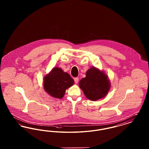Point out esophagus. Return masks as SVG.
Here are the masks:
<instances>
[{
    "mask_svg": "<svg viewBox=\"0 0 149 149\" xmlns=\"http://www.w3.org/2000/svg\"><path fill=\"white\" fill-rule=\"evenodd\" d=\"M78 81H79V78H74V81H75V83H76V84H77V83H78Z\"/></svg>",
    "mask_w": 149,
    "mask_h": 149,
    "instance_id": "obj_1",
    "label": "esophagus"
}]
</instances>
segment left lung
Masks as SVG:
<instances>
[{
	"instance_id": "8db88e82",
	"label": "left lung",
	"mask_w": 149,
	"mask_h": 149,
	"mask_svg": "<svg viewBox=\"0 0 149 149\" xmlns=\"http://www.w3.org/2000/svg\"><path fill=\"white\" fill-rule=\"evenodd\" d=\"M79 85L85 97L94 101L104 98L111 88L107 75L95 67L87 70L85 78L81 79Z\"/></svg>"
}]
</instances>
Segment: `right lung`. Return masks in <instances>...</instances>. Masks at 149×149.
Returning a JSON list of instances; mask_svg holds the SVG:
<instances>
[{
	"mask_svg": "<svg viewBox=\"0 0 149 149\" xmlns=\"http://www.w3.org/2000/svg\"><path fill=\"white\" fill-rule=\"evenodd\" d=\"M74 81L70 75L59 68H54L44 77L43 88L51 97L61 99L66 90L74 84Z\"/></svg>",
	"mask_w": 149,
	"mask_h": 149,
	"instance_id": "right-lung-1",
	"label": "right lung"
}]
</instances>
